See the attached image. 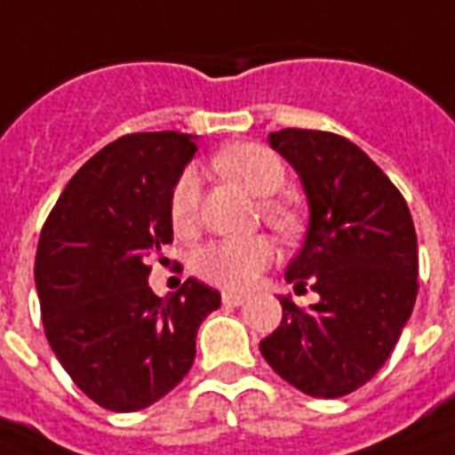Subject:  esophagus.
<instances>
[{
  "label": "esophagus",
  "mask_w": 455,
  "mask_h": 455,
  "mask_svg": "<svg viewBox=\"0 0 455 455\" xmlns=\"http://www.w3.org/2000/svg\"><path fill=\"white\" fill-rule=\"evenodd\" d=\"M247 296H242V293H232V291H225L223 293V305L228 307H237V305H244Z\"/></svg>",
  "instance_id": "obj_1"
}]
</instances>
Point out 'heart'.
<instances>
[{
    "mask_svg": "<svg viewBox=\"0 0 455 455\" xmlns=\"http://www.w3.org/2000/svg\"><path fill=\"white\" fill-rule=\"evenodd\" d=\"M213 167L259 198L278 194L286 184V167L281 157L274 150H268L264 145H254V142L223 150L213 159ZM198 198H201V179L194 169H187L177 179V184L172 188V198H169V220L179 235H188L194 230ZM261 213H264V220L283 237H291L298 230L296 208H291L283 201L268 198L261 204ZM271 259H274V247L267 237L218 240L208 242L196 251L194 271L213 286L242 291L259 276L271 264Z\"/></svg>",
    "mask_w": 455,
    "mask_h": 455,
    "instance_id": "heart-1",
    "label": "heart"
}]
</instances>
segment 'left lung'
I'll list each match as a JSON object with an SVG mask.
<instances>
[{
	"instance_id": "obj_1",
	"label": "left lung",
	"mask_w": 455,
	"mask_h": 455,
	"mask_svg": "<svg viewBox=\"0 0 455 455\" xmlns=\"http://www.w3.org/2000/svg\"><path fill=\"white\" fill-rule=\"evenodd\" d=\"M268 142L298 172L310 208L286 281L320 300L305 310L281 298L283 320L261 339V356L305 395H349L380 371L412 315V215L383 169L347 138L283 128Z\"/></svg>"
}]
</instances>
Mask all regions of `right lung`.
Wrapping results in <instances>:
<instances>
[{"mask_svg":"<svg viewBox=\"0 0 455 455\" xmlns=\"http://www.w3.org/2000/svg\"><path fill=\"white\" fill-rule=\"evenodd\" d=\"M191 135L131 132L69 179L43 225L36 288L51 349L75 386L111 412H135L181 383L196 332L220 293L187 278L159 298L148 261L172 242L169 198L194 157Z\"/></svg>","mask_w":455,"mask_h":455,"instance_id":"right-lung-1","label":"right lung"}]
</instances>
